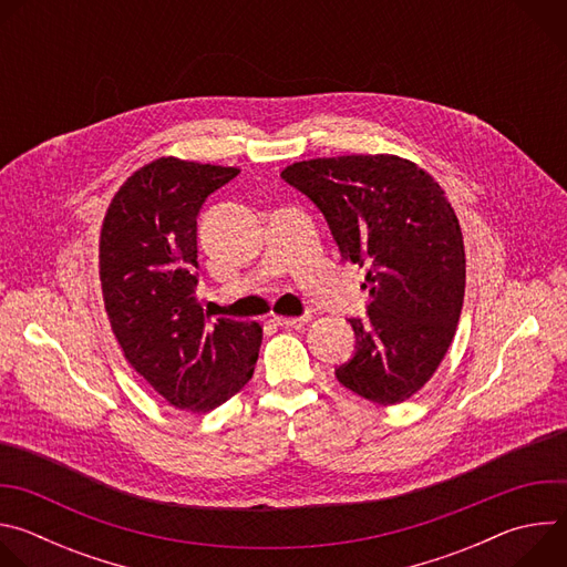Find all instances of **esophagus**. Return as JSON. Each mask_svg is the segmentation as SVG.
<instances>
[{"label":"esophagus","mask_w":567,"mask_h":567,"mask_svg":"<svg viewBox=\"0 0 567 567\" xmlns=\"http://www.w3.org/2000/svg\"><path fill=\"white\" fill-rule=\"evenodd\" d=\"M309 320V316H276L274 322L280 328H298V326H305V322Z\"/></svg>","instance_id":"esophagus-1"}]
</instances>
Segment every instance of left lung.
<instances>
[{"instance_id": "1", "label": "left lung", "mask_w": 567, "mask_h": 567, "mask_svg": "<svg viewBox=\"0 0 567 567\" xmlns=\"http://www.w3.org/2000/svg\"><path fill=\"white\" fill-rule=\"evenodd\" d=\"M326 215L343 260L365 267L370 305L350 318L354 357L337 379L392 406L442 363L466 280L462 230L440 184L394 154L309 158L280 175Z\"/></svg>"}]
</instances>
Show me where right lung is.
<instances>
[{"instance_id": "add662e5", "label": "right lung", "mask_w": 567, "mask_h": 567, "mask_svg": "<svg viewBox=\"0 0 567 567\" xmlns=\"http://www.w3.org/2000/svg\"><path fill=\"white\" fill-rule=\"evenodd\" d=\"M237 168L161 156L114 195L101 228V285L127 363L171 406L208 413L249 383L262 328L208 322L195 289L197 215Z\"/></svg>"}]
</instances>
